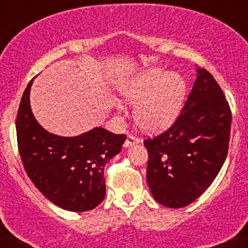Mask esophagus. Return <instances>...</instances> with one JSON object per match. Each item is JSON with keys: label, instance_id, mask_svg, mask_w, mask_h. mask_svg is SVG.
<instances>
[{"label": "esophagus", "instance_id": "obj_1", "mask_svg": "<svg viewBox=\"0 0 248 248\" xmlns=\"http://www.w3.org/2000/svg\"><path fill=\"white\" fill-rule=\"evenodd\" d=\"M140 142H141V141L139 140V139L132 137V135H128V137H127V139H126V141H124V146L127 148V147H132L134 145H138V143H140Z\"/></svg>", "mask_w": 248, "mask_h": 248}]
</instances>
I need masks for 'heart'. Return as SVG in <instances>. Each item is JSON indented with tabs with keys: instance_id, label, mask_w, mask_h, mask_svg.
<instances>
[{
	"instance_id": "b5f03b06",
	"label": "heart",
	"mask_w": 248,
	"mask_h": 248,
	"mask_svg": "<svg viewBox=\"0 0 248 248\" xmlns=\"http://www.w3.org/2000/svg\"><path fill=\"white\" fill-rule=\"evenodd\" d=\"M187 84L179 73L148 68L132 76L120 87L122 99L135 105L134 119L140 128L160 132L179 116L186 97Z\"/></svg>"
}]
</instances>
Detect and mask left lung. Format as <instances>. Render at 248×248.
<instances>
[{"instance_id":"8db88e82","label":"left lung","mask_w":248,"mask_h":248,"mask_svg":"<svg viewBox=\"0 0 248 248\" xmlns=\"http://www.w3.org/2000/svg\"><path fill=\"white\" fill-rule=\"evenodd\" d=\"M231 114L211 73L197 68V78L174 124L145 140L147 184L161 205L181 208L212 185L224 165L230 143Z\"/></svg>"}]
</instances>
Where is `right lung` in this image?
<instances>
[{"label": "right lung", "mask_w": 248, "mask_h": 248, "mask_svg": "<svg viewBox=\"0 0 248 248\" xmlns=\"http://www.w3.org/2000/svg\"><path fill=\"white\" fill-rule=\"evenodd\" d=\"M28 83L16 118L17 145L24 170L54 205L70 212L96 207L106 195L105 166L122 149L126 135L95 127L78 137H60L37 122Z\"/></svg>", "instance_id": "1"}]
</instances>
